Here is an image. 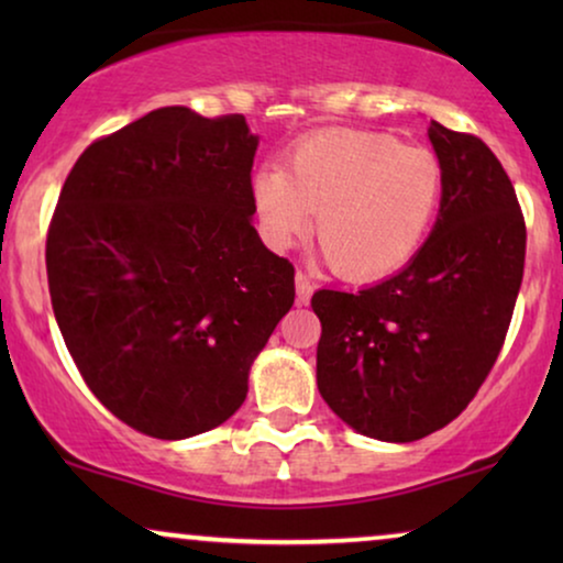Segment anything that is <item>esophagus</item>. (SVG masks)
I'll return each instance as SVG.
<instances>
[{
    "instance_id": "1",
    "label": "esophagus",
    "mask_w": 563,
    "mask_h": 563,
    "mask_svg": "<svg viewBox=\"0 0 563 563\" xmlns=\"http://www.w3.org/2000/svg\"><path fill=\"white\" fill-rule=\"evenodd\" d=\"M295 284H297V302H299V305H307V302H310L312 289H314V284H312L310 276L302 274V272H297V276H295Z\"/></svg>"
}]
</instances>
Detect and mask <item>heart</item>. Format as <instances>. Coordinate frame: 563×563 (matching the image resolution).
<instances>
[{
    "mask_svg": "<svg viewBox=\"0 0 563 563\" xmlns=\"http://www.w3.org/2000/svg\"><path fill=\"white\" fill-rule=\"evenodd\" d=\"M443 197V166L428 148L361 130H325L299 141L287 174L253 179L261 233L291 249L312 230L343 279H379L420 251Z\"/></svg>",
    "mask_w": 563,
    "mask_h": 563,
    "instance_id": "heart-1",
    "label": "heart"
}]
</instances>
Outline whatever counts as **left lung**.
Masks as SVG:
<instances>
[{
	"label": "left lung",
	"instance_id": "1",
	"mask_svg": "<svg viewBox=\"0 0 563 563\" xmlns=\"http://www.w3.org/2000/svg\"><path fill=\"white\" fill-rule=\"evenodd\" d=\"M443 166L433 233L402 272L356 295L320 289L318 389L361 435L410 443L456 420L503 351L526 266V220L482 137L430 122Z\"/></svg>",
	"mask_w": 563,
	"mask_h": 563
}]
</instances>
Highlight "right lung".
Wrapping results in <instances>:
<instances>
[{"mask_svg":"<svg viewBox=\"0 0 563 563\" xmlns=\"http://www.w3.org/2000/svg\"><path fill=\"white\" fill-rule=\"evenodd\" d=\"M256 148L243 114L161 107L66 176L45 241L53 312L87 387L137 433L222 426L295 305V266L251 220Z\"/></svg>","mask_w":563,"mask_h":563,"instance_id":"1","label":"right lung"}]
</instances>
